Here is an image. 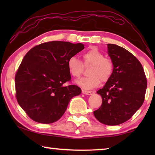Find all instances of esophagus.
Here are the masks:
<instances>
[{
    "label": "esophagus",
    "mask_w": 155,
    "mask_h": 155,
    "mask_svg": "<svg viewBox=\"0 0 155 155\" xmlns=\"http://www.w3.org/2000/svg\"><path fill=\"white\" fill-rule=\"evenodd\" d=\"M82 93L84 94H86V95H91V91H87V90H82Z\"/></svg>",
    "instance_id": "obj_1"
}]
</instances>
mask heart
I'll list each match as a JSON object with an SVG mask.
<instances>
[{"instance_id":"b5f03b06","label":"heart","mask_w":155,"mask_h":155,"mask_svg":"<svg viewBox=\"0 0 155 155\" xmlns=\"http://www.w3.org/2000/svg\"><path fill=\"white\" fill-rule=\"evenodd\" d=\"M83 64L76 57H71L68 61L69 72L76 78H79L83 74V65H91L87 71L88 77L77 81L78 85L89 90L97 87L101 81L106 83L111 78L114 72V63L111 59L104 57L99 50L96 48L90 49L83 54Z\"/></svg>"}]
</instances>
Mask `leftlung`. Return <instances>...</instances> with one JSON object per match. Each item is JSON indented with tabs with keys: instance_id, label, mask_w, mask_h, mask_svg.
<instances>
[{
	"instance_id": "obj_1",
	"label": "left lung",
	"mask_w": 155,
	"mask_h": 155,
	"mask_svg": "<svg viewBox=\"0 0 155 155\" xmlns=\"http://www.w3.org/2000/svg\"><path fill=\"white\" fill-rule=\"evenodd\" d=\"M107 46L114 72L103 89L97 91L103 102L94 115L100 122L114 126L127 121L142 105L147 80L142 65L133 54L115 44Z\"/></svg>"
}]
</instances>
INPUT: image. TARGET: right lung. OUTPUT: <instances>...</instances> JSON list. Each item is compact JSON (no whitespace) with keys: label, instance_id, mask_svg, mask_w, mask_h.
Returning a JSON list of instances; mask_svg holds the SVG:
<instances>
[{"label":"right lung","instance_id":"obj_1","mask_svg":"<svg viewBox=\"0 0 155 155\" xmlns=\"http://www.w3.org/2000/svg\"><path fill=\"white\" fill-rule=\"evenodd\" d=\"M84 49L81 43L52 41L34 46L25 54L15 76V97L20 106L35 122H56L72 97L81 93L70 84L68 61Z\"/></svg>","mask_w":155,"mask_h":155}]
</instances>
